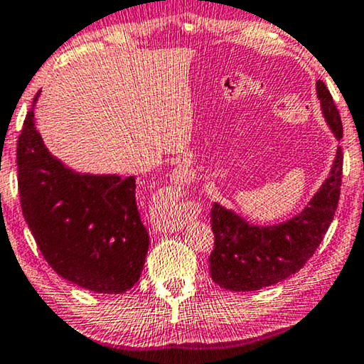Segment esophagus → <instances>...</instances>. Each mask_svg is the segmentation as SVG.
I'll list each match as a JSON object with an SVG mask.
<instances>
[{"instance_id": "34e87169", "label": "esophagus", "mask_w": 364, "mask_h": 364, "mask_svg": "<svg viewBox=\"0 0 364 364\" xmlns=\"http://www.w3.org/2000/svg\"><path fill=\"white\" fill-rule=\"evenodd\" d=\"M186 220H188V217H186V213L184 212H176L175 215H173L171 218H168V220H166L164 225H161V230H170V232H173V230H178V228H181L184 223H186Z\"/></svg>"}]
</instances>
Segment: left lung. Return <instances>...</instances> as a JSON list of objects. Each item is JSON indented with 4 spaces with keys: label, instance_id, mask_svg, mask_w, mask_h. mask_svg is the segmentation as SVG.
Returning a JSON list of instances; mask_svg holds the SVG:
<instances>
[{
    "label": "left lung",
    "instance_id": "1",
    "mask_svg": "<svg viewBox=\"0 0 364 364\" xmlns=\"http://www.w3.org/2000/svg\"><path fill=\"white\" fill-rule=\"evenodd\" d=\"M316 90L328 128L340 141L343 126L331 92L322 80L316 82ZM342 170L343 152L338 146L331 175L308 207L279 225H251L233 210L213 204L210 223L215 240L209 257L212 280L227 290L252 291L296 274L314 255L333 220L342 186Z\"/></svg>",
    "mask_w": 364,
    "mask_h": 364
}]
</instances>
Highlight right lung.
Segmentation results:
<instances>
[{"label":"right lung","instance_id":"add662e5","mask_svg":"<svg viewBox=\"0 0 364 364\" xmlns=\"http://www.w3.org/2000/svg\"><path fill=\"white\" fill-rule=\"evenodd\" d=\"M17 184L28 228L58 275L108 295L134 287L149 250L134 176L68 168L43 146L32 105L17 141Z\"/></svg>","mask_w":364,"mask_h":364}]
</instances>
